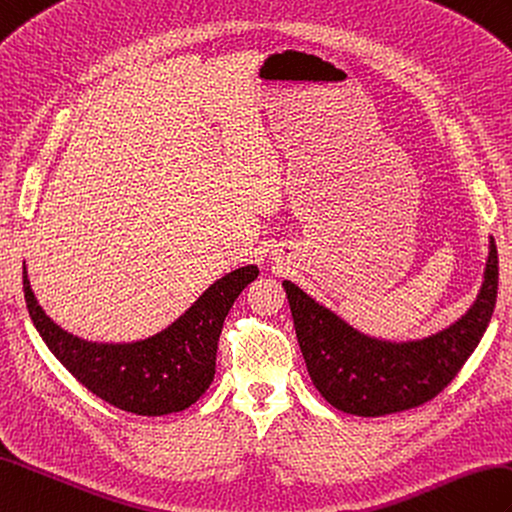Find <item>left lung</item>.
Returning a JSON list of instances; mask_svg holds the SVG:
<instances>
[{
  "label": "left lung",
  "mask_w": 512,
  "mask_h": 512,
  "mask_svg": "<svg viewBox=\"0 0 512 512\" xmlns=\"http://www.w3.org/2000/svg\"><path fill=\"white\" fill-rule=\"evenodd\" d=\"M283 288L307 373L320 395L355 417H384L436 397L478 347L495 310L497 248L489 235L482 285L469 310L423 338L371 336L296 283L285 279Z\"/></svg>",
  "instance_id": "1"
}]
</instances>
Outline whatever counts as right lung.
Wrapping results in <instances>:
<instances>
[{
	"instance_id": "right-lung-1",
	"label": "right lung",
	"mask_w": 512,
	"mask_h": 512,
	"mask_svg": "<svg viewBox=\"0 0 512 512\" xmlns=\"http://www.w3.org/2000/svg\"><path fill=\"white\" fill-rule=\"evenodd\" d=\"M259 268L248 264L213 281L174 323L133 342H93L69 334L45 314L23 266V294L34 327L56 360L111 406L163 417L196 403L216 375L222 323Z\"/></svg>"
}]
</instances>
